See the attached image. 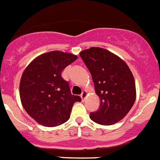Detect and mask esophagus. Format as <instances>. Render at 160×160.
Wrapping results in <instances>:
<instances>
[{"label":"esophagus","mask_w":160,"mask_h":160,"mask_svg":"<svg viewBox=\"0 0 160 160\" xmlns=\"http://www.w3.org/2000/svg\"><path fill=\"white\" fill-rule=\"evenodd\" d=\"M87 96V92L86 91H83L81 94V98L82 99V100H85V99L86 98Z\"/></svg>","instance_id":"34e87169"}]
</instances>
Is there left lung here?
I'll list each match as a JSON object with an SVG mask.
<instances>
[{
  "label": "left lung",
  "instance_id": "obj_1",
  "mask_svg": "<svg viewBox=\"0 0 160 160\" xmlns=\"http://www.w3.org/2000/svg\"><path fill=\"white\" fill-rule=\"evenodd\" d=\"M80 57L100 99L99 110L90 113V119L102 125L114 124L127 115L135 101V84L130 68L119 57L99 47L83 50Z\"/></svg>",
  "mask_w": 160,
  "mask_h": 160
}]
</instances>
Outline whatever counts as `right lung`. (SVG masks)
<instances>
[{"mask_svg":"<svg viewBox=\"0 0 160 160\" xmlns=\"http://www.w3.org/2000/svg\"><path fill=\"white\" fill-rule=\"evenodd\" d=\"M77 56L51 51L33 60L24 71L20 82V98L28 114L47 127L64 124L70 118L80 96L72 95L69 84L61 77L62 71L77 60Z\"/></svg>","mask_w":160,"mask_h":160,"instance_id":"right-lung-1","label":"right lung"}]
</instances>
